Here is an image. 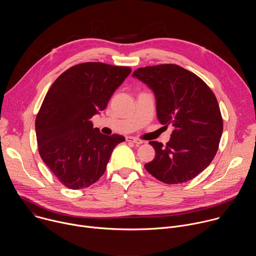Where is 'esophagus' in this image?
Instances as JSON below:
<instances>
[{
	"mask_svg": "<svg viewBox=\"0 0 256 256\" xmlns=\"http://www.w3.org/2000/svg\"><path fill=\"white\" fill-rule=\"evenodd\" d=\"M126 142H134L136 144H140L144 142V140H140V138H134V136H126Z\"/></svg>",
	"mask_w": 256,
	"mask_h": 256,
	"instance_id": "34e87169",
	"label": "esophagus"
}]
</instances>
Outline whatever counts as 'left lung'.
I'll return each mask as SVG.
<instances>
[{"instance_id":"left-lung-1","label":"left lung","mask_w":256,"mask_h":256,"mask_svg":"<svg viewBox=\"0 0 256 256\" xmlns=\"http://www.w3.org/2000/svg\"><path fill=\"white\" fill-rule=\"evenodd\" d=\"M132 77L154 92L159 122L174 128L166 146L149 142L156 155L146 170L167 184L192 180L210 164L222 136L214 94L200 77L177 64L140 68Z\"/></svg>"}]
</instances>
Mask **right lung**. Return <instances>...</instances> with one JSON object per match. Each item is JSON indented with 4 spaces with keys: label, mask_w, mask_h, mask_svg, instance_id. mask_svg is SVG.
I'll return each instance as SVG.
<instances>
[{
    "label": "right lung",
    "mask_w": 256,
    "mask_h": 256,
    "mask_svg": "<svg viewBox=\"0 0 256 256\" xmlns=\"http://www.w3.org/2000/svg\"><path fill=\"white\" fill-rule=\"evenodd\" d=\"M128 66L84 62L70 68L54 82L35 120L42 161L70 190L90 186L103 175L120 134L105 136L91 118L106 108L130 74Z\"/></svg>",
    "instance_id": "obj_1"
}]
</instances>
